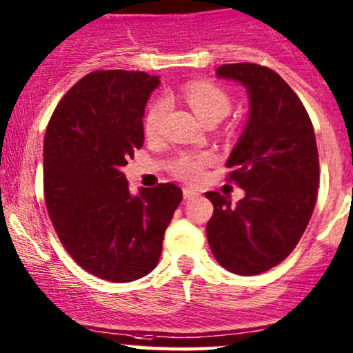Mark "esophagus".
Listing matches in <instances>:
<instances>
[{
	"mask_svg": "<svg viewBox=\"0 0 353 353\" xmlns=\"http://www.w3.org/2000/svg\"><path fill=\"white\" fill-rule=\"evenodd\" d=\"M200 192H196V190L193 188H183V196L185 200H193V198H196Z\"/></svg>",
	"mask_w": 353,
	"mask_h": 353,
	"instance_id": "obj_1",
	"label": "esophagus"
}]
</instances>
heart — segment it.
I'll use <instances>...</instances> for the list:
<instances>
[{
	"label": "heart",
	"mask_w": 353,
	"mask_h": 353,
	"mask_svg": "<svg viewBox=\"0 0 353 353\" xmlns=\"http://www.w3.org/2000/svg\"><path fill=\"white\" fill-rule=\"evenodd\" d=\"M183 97L192 110L203 122L211 117L223 119L230 112L231 102L225 90L206 81H192L183 87ZM167 102L159 99L150 105L145 117V132L148 135L159 134L161 120L165 117ZM210 161L208 155H181L173 165L176 176L188 181H196L201 176L203 168Z\"/></svg>",
	"instance_id": "heart-1"
}]
</instances>
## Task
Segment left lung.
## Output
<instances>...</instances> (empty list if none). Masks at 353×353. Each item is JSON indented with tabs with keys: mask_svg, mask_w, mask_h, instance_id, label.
Wrapping results in <instances>:
<instances>
[{
	"mask_svg": "<svg viewBox=\"0 0 353 353\" xmlns=\"http://www.w3.org/2000/svg\"><path fill=\"white\" fill-rule=\"evenodd\" d=\"M218 79L241 84L248 120L226 160L244 198L205 193L214 213L206 225L211 252L234 274L256 276L291 254L312 216L319 188L314 127L301 99L279 74L258 64H225Z\"/></svg>",
	"mask_w": 353,
	"mask_h": 353,
	"instance_id": "left-lung-1",
	"label": "left lung"
}]
</instances>
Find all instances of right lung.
<instances>
[{
  "label": "right lung",
  "mask_w": 353,
  "mask_h": 353,
  "mask_svg": "<svg viewBox=\"0 0 353 353\" xmlns=\"http://www.w3.org/2000/svg\"><path fill=\"white\" fill-rule=\"evenodd\" d=\"M159 76L95 70L62 97L44 139V200L72 259L112 283L147 276L183 193L173 183L132 194L122 168L143 145Z\"/></svg>",
  "instance_id": "right-lung-1"
}]
</instances>
